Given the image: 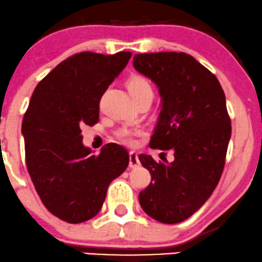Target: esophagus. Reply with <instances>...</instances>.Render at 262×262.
<instances>
[{
  "instance_id": "obj_1",
  "label": "esophagus",
  "mask_w": 262,
  "mask_h": 262,
  "mask_svg": "<svg viewBox=\"0 0 262 262\" xmlns=\"http://www.w3.org/2000/svg\"><path fill=\"white\" fill-rule=\"evenodd\" d=\"M140 165V161H139L138 154L134 151L129 152V167L130 168H137Z\"/></svg>"
}]
</instances>
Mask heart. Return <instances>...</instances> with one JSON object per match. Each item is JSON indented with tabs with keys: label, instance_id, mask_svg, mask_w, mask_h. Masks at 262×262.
I'll return each instance as SVG.
<instances>
[{
	"label": "heart",
	"instance_id": "obj_1",
	"mask_svg": "<svg viewBox=\"0 0 262 262\" xmlns=\"http://www.w3.org/2000/svg\"><path fill=\"white\" fill-rule=\"evenodd\" d=\"M128 91L130 93V95L133 97L134 100H137V99L141 97H145V95L154 94L150 82H148L145 77H142V76H134V77L129 79ZM141 134L142 132L140 130L133 132V130H129V129H122V130H120L117 133V138L125 145L135 146V145L138 144L137 138Z\"/></svg>",
	"mask_w": 262,
	"mask_h": 262
}]
</instances>
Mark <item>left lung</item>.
<instances>
[{
    "label": "left lung",
    "mask_w": 262,
    "mask_h": 262,
    "mask_svg": "<svg viewBox=\"0 0 262 262\" xmlns=\"http://www.w3.org/2000/svg\"><path fill=\"white\" fill-rule=\"evenodd\" d=\"M133 65L162 98L150 146L174 151L170 163L139 155L151 174L139 202L152 219L181 223L207 202L223 174L231 138L225 93L215 75L186 53L135 54Z\"/></svg>",
    "instance_id": "1"
}]
</instances>
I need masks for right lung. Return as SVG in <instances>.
<instances>
[{
    "mask_svg": "<svg viewBox=\"0 0 262 262\" xmlns=\"http://www.w3.org/2000/svg\"><path fill=\"white\" fill-rule=\"evenodd\" d=\"M130 57V52L77 53L32 93L21 125L26 167L45 207L66 223L94 217L108 185L128 167V152L117 144L92 155L82 144L81 127L98 123L102 94Z\"/></svg>",
    "mask_w": 262,
    "mask_h": 262,
    "instance_id": "right-lung-1",
    "label": "right lung"
}]
</instances>
